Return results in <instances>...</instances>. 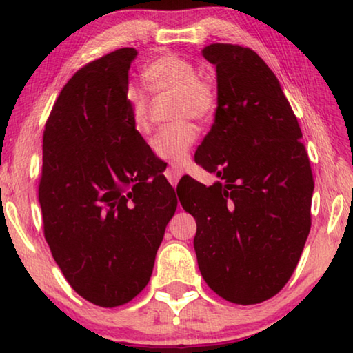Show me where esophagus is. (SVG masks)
<instances>
[{
  "mask_svg": "<svg viewBox=\"0 0 353 353\" xmlns=\"http://www.w3.org/2000/svg\"><path fill=\"white\" fill-rule=\"evenodd\" d=\"M165 176L168 177V181H170V183L172 185V187H176L177 182H179V179H181V177L183 176V170L181 168V166L171 165L170 168L165 171Z\"/></svg>",
  "mask_w": 353,
  "mask_h": 353,
  "instance_id": "obj_1",
  "label": "esophagus"
}]
</instances>
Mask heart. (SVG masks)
I'll list each match as a JSON object with an SVG mask.
<instances>
[{
    "mask_svg": "<svg viewBox=\"0 0 353 353\" xmlns=\"http://www.w3.org/2000/svg\"><path fill=\"white\" fill-rule=\"evenodd\" d=\"M145 74L152 92L174 94L171 118L177 119L160 128L152 135L149 145L159 159L182 163L198 139V129L188 121V118L205 121L216 107L212 82L204 76L196 74L193 63L172 54L155 59L146 67ZM126 101L135 128L146 129L151 110V98L148 92L140 85L130 83L126 88Z\"/></svg>",
    "mask_w": 353,
    "mask_h": 353,
    "instance_id": "1",
    "label": "heart"
}]
</instances>
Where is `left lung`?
<instances>
[{
  "instance_id": "obj_1",
  "label": "left lung",
  "mask_w": 353,
  "mask_h": 353,
  "mask_svg": "<svg viewBox=\"0 0 353 353\" xmlns=\"http://www.w3.org/2000/svg\"><path fill=\"white\" fill-rule=\"evenodd\" d=\"M218 107L196 151L221 182L188 177L177 196L198 224L202 277L225 301L265 302L294 272L312 227L313 174L302 130L279 79L250 48L212 43Z\"/></svg>"
}]
</instances>
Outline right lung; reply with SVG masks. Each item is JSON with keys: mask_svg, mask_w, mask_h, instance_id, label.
<instances>
[{"mask_svg": "<svg viewBox=\"0 0 353 353\" xmlns=\"http://www.w3.org/2000/svg\"><path fill=\"white\" fill-rule=\"evenodd\" d=\"M135 56L121 48L74 73L43 132L45 240L71 288L104 308L124 305L148 285L177 207L126 101Z\"/></svg>", "mask_w": 353, "mask_h": 353, "instance_id": "obj_1", "label": "right lung"}]
</instances>
